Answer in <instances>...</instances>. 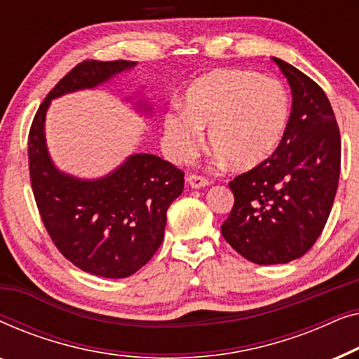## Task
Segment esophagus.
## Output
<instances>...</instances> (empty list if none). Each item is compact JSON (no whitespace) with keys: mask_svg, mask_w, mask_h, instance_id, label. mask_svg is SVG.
Segmentation results:
<instances>
[{"mask_svg":"<svg viewBox=\"0 0 359 359\" xmlns=\"http://www.w3.org/2000/svg\"><path fill=\"white\" fill-rule=\"evenodd\" d=\"M188 184L191 186V188L199 189V188H205V186H209L210 180L204 178V176H201V175H189L188 176Z\"/></svg>","mask_w":359,"mask_h":359,"instance_id":"obj_1","label":"esophagus"}]
</instances>
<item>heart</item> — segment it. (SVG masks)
<instances>
[{"mask_svg": "<svg viewBox=\"0 0 359 359\" xmlns=\"http://www.w3.org/2000/svg\"><path fill=\"white\" fill-rule=\"evenodd\" d=\"M291 100L281 83L238 68H215L191 83L184 109L165 114V137L176 158L194 154L201 129L220 160L235 171L258 168L286 135Z\"/></svg>", "mask_w": 359, "mask_h": 359, "instance_id": "1", "label": "heart"}]
</instances>
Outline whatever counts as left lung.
Returning <instances> with one entry per match:
<instances>
[{
    "label": "left lung",
    "instance_id": "obj_1",
    "mask_svg": "<svg viewBox=\"0 0 359 359\" xmlns=\"http://www.w3.org/2000/svg\"><path fill=\"white\" fill-rule=\"evenodd\" d=\"M292 91L286 135L271 158L229 186L235 203L222 235L257 264L306 255L330 215L340 178L341 140L330 101L296 67L273 57Z\"/></svg>",
    "mask_w": 359,
    "mask_h": 359
}]
</instances>
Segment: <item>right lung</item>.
Segmentation results:
<instances>
[{
  "mask_svg": "<svg viewBox=\"0 0 359 359\" xmlns=\"http://www.w3.org/2000/svg\"><path fill=\"white\" fill-rule=\"evenodd\" d=\"M137 62L85 60L53 86L29 132V173L34 198L52 242L83 271L127 278L139 271L163 242L166 210L183 193L184 173L151 154H134L109 175L81 180L53 165L46 142L50 101L109 81ZM139 111H150L135 102Z\"/></svg>",
  "mask_w": 359,
  "mask_h": 359,
  "instance_id": "right-lung-1",
  "label": "right lung"
}]
</instances>
